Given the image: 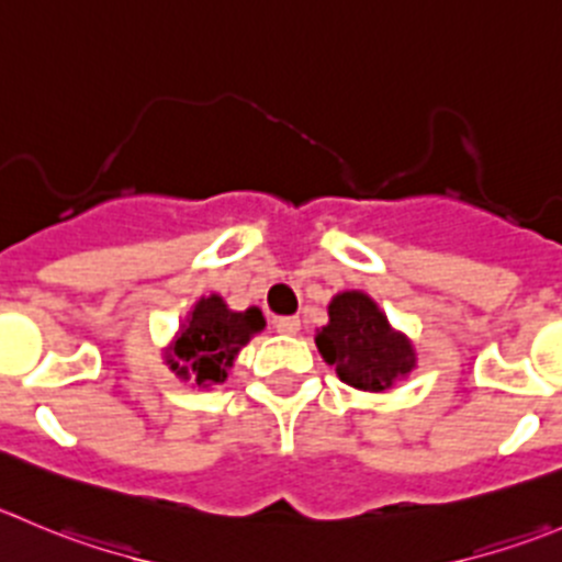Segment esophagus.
Instances as JSON below:
<instances>
[{"instance_id":"34e87169","label":"esophagus","mask_w":562,"mask_h":562,"mask_svg":"<svg viewBox=\"0 0 562 562\" xmlns=\"http://www.w3.org/2000/svg\"><path fill=\"white\" fill-rule=\"evenodd\" d=\"M274 326H277V331H280V335H296L299 331V318L296 315H282V318H277L274 321Z\"/></svg>"}]
</instances>
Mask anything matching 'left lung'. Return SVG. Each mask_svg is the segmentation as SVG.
<instances>
[{
    "label": "left lung",
    "instance_id": "left-lung-1",
    "mask_svg": "<svg viewBox=\"0 0 562 562\" xmlns=\"http://www.w3.org/2000/svg\"><path fill=\"white\" fill-rule=\"evenodd\" d=\"M315 346L340 381L357 390L384 392L414 368L406 337L392 331L373 299L359 291L331 299L329 324L315 335Z\"/></svg>",
    "mask_w": 562,
    "mask_h": 562
}]
</instances>
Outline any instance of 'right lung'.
Instances as JSON below:
<instances>
[{"mask_svg": "<svg viewBox=\"0 0 562 562\" xmlns=\"http://www.w3.org/2000/svg\"><path fill=\"white\" fill-rule=\"evenodd\" d=\"M266 321L258 307L233 313L220 296L200 299L183 324L176 346L167 353V364L178 375L194 373L198 384H220L227 379V368L236 353L263 331Z\"/></svg>", "mask_w": 562, "mask_h": 562, "instance_id": "1", "label": "right lung"}]
</instances>
